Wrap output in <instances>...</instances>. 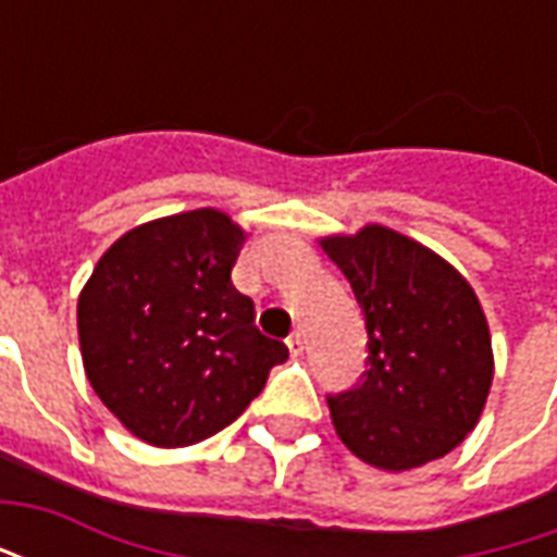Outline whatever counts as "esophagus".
<instances>
[{"label":"esophagus","instance_id":"34e87169","mask_svg":"<svg viewBox=\"0 0 557 557\" xmlns=\"http://www.w3.org/2000/svg\"><path fill=\"white\" fill-rule=\"evenodd\" d=\"M286 346H289L292 358H298V355H301V351H304V334H301V331H295V334H292V337L286 339Z\"/></svg>","mask_w":557,"mask_h":557}]
</instances>
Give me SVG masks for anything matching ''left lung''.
Returning <instances> with one entry per match:
<instances>
[{
    "label": "left lung",
    "instance_id": "8db88e82",
    "mask_svg": "<svg viewBox=\"0 0 557 557\" xmlns=\"http://www.w3.org/2000/svg\"><path fill=\"white\" fill-rule=\"evenodd\" d=\"M319 244L351 283L370 337V370L351 391L327 397L339 442L382 471L442 459L478 426L495 373L471 283L382 223Z\"/></svg>",
    "mask_w": 557,
    "mask_h": 557
}]
</instances>
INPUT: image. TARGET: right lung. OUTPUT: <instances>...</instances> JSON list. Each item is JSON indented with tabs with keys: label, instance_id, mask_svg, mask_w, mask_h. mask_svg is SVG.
I'll return each mask as SVG.
<instances>
[{
	"label": "right lung",
	"instance_id": "add662e5",
	"mask_svg": "<svg viewBox=\"0 0 557 557\" xmlns=\"http://www.w3.org/2000/svg\"><path fill=\"white\" fill-rule=\"evenodd\" d=\"M244 242L218 208L148 220L110 244L79 292L89 385L139 442L187 447L214 435L289 358L232 286Z\"/></svg>",
	"mask_w": 557,
	"mask_h": 557
}]
</instances>
